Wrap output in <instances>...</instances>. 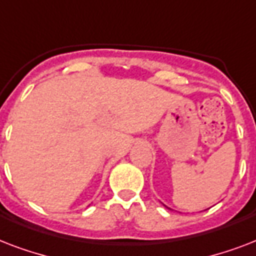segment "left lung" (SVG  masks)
I'll return each mask as SVG.
<instances>
[{
	"mask_svg": "<svg viewBox=\"0 0 256 256\" xmlns=\"http://www.w3.org/2000/svg\"><path fill=\"white\" fill-rule=\"evenodd\" d=\"M166 207H168V206H166ZM168 208H170V207H168Z\"/></svg>",
	"mask_w": 256,
	"mask_h": 256,
	"instance_id": "8db88e82",
	"label": "left lung"
}]
</instances>
